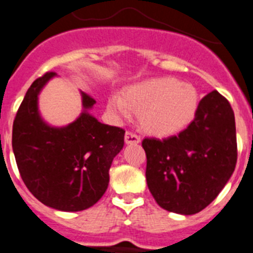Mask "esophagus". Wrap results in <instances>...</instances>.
Returning <instances> with one entry per match:
<instances>
[{
  "label": "esophagus",
  "mask_w": 253,
  "mask_h": 253,
  "mask_svg": "<svg viewBox=\"0 0 253 253\" xmlns=\"http://www.w3.org/2000/svg\"><path fill=\"white\" fill-rule=\"evenodd\" d=\"M141 142V138L138 137L133 131H126L125 133V143L126 144H137Z\"/></svg>",
  "instance_id": "esophagus-1"
}]
</instances>
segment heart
Segmentation results:
<instances>
[{
	"mask_svg": "<svg viewBox=\"0 0 253 253\" xmlns=\"http://www.w3.org/2000/svg\"><path fill=\"white\" fill-rule=\"evenodd\" d=\"M200 97L189 83L175 78H156L133 84L123 96L112 94L107 107L119 118L138 111L142 129L152 135L175 134L193 120Z\"/></svg>",
	"mask_w": 253,
	"mask_h": 253,
	"instance_id": "1",
	"label": "heart"
}]
</instances>
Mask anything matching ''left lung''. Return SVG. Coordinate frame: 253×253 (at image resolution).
I'll return each instance as SVG.
<instances>
[{"label": "left lung", "instance_id": "1", "mask_svg": "<svg viewBox=\"0 0 253 253\" xmlns=\"http://www.w3.org/2000/svg\"><path fill=\"white\" fill-rule=\"evenodd\" d=\"M146 179L160 207L193 215L217 197L237 164L232 106L217 90L200 101L194 120L178 135L144 138Z\"/></svg>", "mask_w": 253, "mask_h": 253}]
</instances>
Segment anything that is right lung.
Here are the masks:
<instances>
[{
  "label": "right lung",
  "mask_w": 253,
  "mask_h": 253,
  "mask_svg": "<svg viewBox=\"0 0 253 253\" xmlns=\"http://www.w3.org/2000/svg\"><path fill=\"white\" fill-rule=\"evenodd\" d=\"M53 77L56 73H46L28 89L12 125V151L30 193L46 206L74 212L93 206L106 192L125 130L90 115L96 101L83 92V112L77 120L65 126L47 124L38 96Z\"/></svg>",
  "instance_id": "right-lung-1"
}]
</instances>
